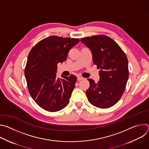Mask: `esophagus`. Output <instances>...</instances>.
I'll use <instances>...</instances> for the list:
<instances>
[{
  "label": "esophagus",
  "mask_w": 149,
  "mask_h": 149,
  "mask_svg": "<svg viewBox=\"0 0 149 149\" xmlns=\"http://www.w3.org/2000/svg\"><path fill=\"white\" fill-rule=\"evenodd\" d=\"M84 79V78L79 76V77H78V79H78V81H80V80H82V79Z\"/></svg>",
  "instance_id": "obj_1"
}]
</instances>
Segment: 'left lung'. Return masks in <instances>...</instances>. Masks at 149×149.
<instances>
[{
	"mask_svg": "<svg viewBox=\"0 0 149 149\" xmlns=\"http://www.w3.org/2000/svg\"><path fill=\"white\" fill-rule=\"evenodd\" d=\"M81 42L90 49L94 63L101 70L100 81L88 79V100L98 108H110L119 101L125 90L129 78L127 58L116 42L105 35L81 38Z\"/></svg>",
	"mask_w": 149,
	"mask_h": 149,
	"instance_id": "1",
	"label": "left lung"
}]
</instances>
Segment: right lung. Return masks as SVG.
Wrapping results in <instances>:
<instances>
[{
    "label": "right lung",
    "mask_w": 149,
    "mask_h": 149,
    "mask_svg": "<svg viewBox=\"0 0 149 149\" xmlns=\"http://www.w3.org/2000/svg\"><path fill=\"white\" fill-rule=\"evenodd\" d=\"M79 39L51 36L41 40L31 50L25 70L29 94L41 108L50 112L65 108L77 80L76 76H56L57 64L67 59Z\"/></svg>",
    "instance_id": "add662e5"
}]
</instances>
